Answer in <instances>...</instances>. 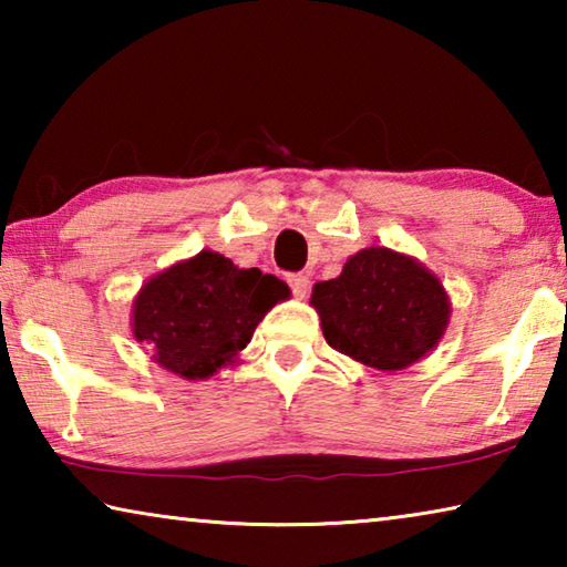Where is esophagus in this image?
<instances>
[{"label": "esophagus", "mask_w": 567, "mask_h": 567, "mask_svg": "<svg viewBox=\"0 0 567 567\" xmlns=\"http://www.w3.org/2000/svg\"><path fill=\"white\" fill-rule=\"evenodd\" d=\"M287 282H290L297 300H305L307 292H310V277L307 275H287Z\"/></svg>", "instance_id": "esophagus-1"}]
</instances>
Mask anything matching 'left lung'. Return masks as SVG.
I'll use <instances>...</instances> for the list:
<instances>
[{
    "mask_svg": "<svg viewBox=\"0 0 567 567\" xmlns=\"http://www.w3.org/2000/svg\"><path fill=\"white\" fill-rule=\"evenodd\" d=\"M310 305L330 348L380 372L405 370L435 350L453 312L433 270L382 245L348 257L334 280L312 287Z\"/></svg>",
    "mask_w": 567,
    "mask_h": 567,
    "instance_id": "1",
    "label": "left lung"
}]
</instances>
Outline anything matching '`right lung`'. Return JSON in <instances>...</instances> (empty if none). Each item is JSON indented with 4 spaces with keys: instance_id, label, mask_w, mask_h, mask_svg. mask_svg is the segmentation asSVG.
I'll use <instances>...</instances> for the list:
<instances>
[{
    "instance_id": "obj_1",
    "label": "right lung",
    "mask_w": 567,
    "mask_h": 567,
    "mask_svg": "<svg viewBox=\"0 0 567 567\" xmlns=\"http://www.w3.org/2000/svg\"><path fill=\"white\" fill-rule=\"evenodd\" d=\"M290 287L257 267L203 249L165 267L132 300V334L159 368L185 380H207L235 364L257 324Z\"/></svg>"
}]
</instances>
